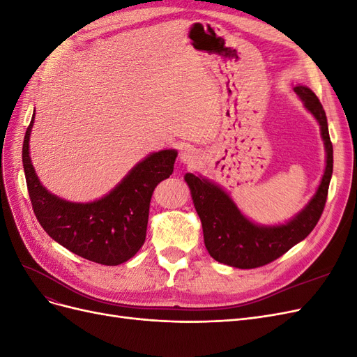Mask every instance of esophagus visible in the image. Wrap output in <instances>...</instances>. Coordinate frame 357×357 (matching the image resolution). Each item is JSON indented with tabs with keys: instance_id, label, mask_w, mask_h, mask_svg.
<instances>
[{
	"instance_id": "esophagus-1",
	"label": "esophagus",
	"mask_w": 357,
	"mask_h": 357,
	"mask_svg": "<svg viewBox=\"0 0 357 357\" xmlns=\"http://www.w3.org/2000/svg\"><path fill=\"white\" fill-rule=\"evenodd\" d=\"M180 160L185 162V164H188V165H195L197 162L199 160V155H198L195 149L190 147V146H186L185 149H181Z\"/></svg>"
}]
</instances>
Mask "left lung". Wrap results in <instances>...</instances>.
Returning <instances> with one entry per match:
<instances>
[{
	"instance_id": "obj_1",
	"label": "left lung",
	"mask_w": 357,
	"mask_h": 357,
	"mask_svg": "<svg viewBox=\"0 0 357 357\" xmlns=\"http://www.w3.org/2000/svg\"><path fill=\"white\" fill-rule=\"evenodd\" d=\"M295 92L304 101L307 110L319 121L326 146V169L316 195L305 210H302L287 225L262 228L248 222L220 188L193 174H186L185 180L190 188L192 199L202 223L204 243L214 261L241 269L271 264L304 240L314 229L325 210L333 168V149L326 113L311 89L296 86Z\"/></svg>"
}]
</instances>
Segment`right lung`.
<instances>
[{
	"mask_svg": "<svg viewBox=\"0 0 357 357\" xmlns=\"http://www.w3.org/2000/svg\"><path fill=\"white\" fill-rule=\"evenodd\" d=\"M26 128L22 162L32 210L41 228L74 255L101 265L131 259L146 240L150 201L155 188L174 171L176 150L150 155L129 172L109 195L89 204H74L52 195L40 185L29 159Z\"/></svg>",
	"mask_w": 357,
	"mask_h": 357,
	"instance_id": "right-lung-1",
	"label": "right lung"
}]
</instances>
